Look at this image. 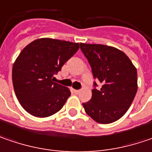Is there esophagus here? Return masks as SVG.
Returning a JSON list of instances; mask_svg holds the SVG:
<instances>
[{"label":"esophagus","mask_w":152,"mask_h":152,"mask_svg":"<svg viewBox=\"0 0 152 152\" xmlns=\"http://www.w3.org/2000/svg\"><path fill=\"white\" fill-rule=\"evenodd\" d=\"M72 92H73L74 94H78L80 93V90H76V89H73V90H72Z\"/></svg>","instance_id":"1"}]
</instances>
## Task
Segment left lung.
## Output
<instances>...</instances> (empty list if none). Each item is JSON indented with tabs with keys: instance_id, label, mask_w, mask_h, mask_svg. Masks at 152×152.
Segmentation results:
<instances>
[{
	"instance_id": "8db88e82",
	"label": "left lung",
	"mask_w": 152,
	"mask_h": 152,
	"mask_svg": "<svg viewBox=\"0 0 152 152\" xmlns=\"http://www.w3.org/2000/svg\"><path fill=\"white\" fill-rule=\"evenodd\" d=\"M80 46L94 77L102 83L99 90H92V99L83 103V108L99 123L115 122L128 111L135 97L137 69L129 57L114 47L87 43Z\"/></svg>"
}]
</instances>
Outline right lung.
I'll use <instances>...</instances> for the list:
<instances>
[{"label": "right lung", "instance_id": "1", "mask_svg": "<svg viewBox=\"0 0 152 152\" xmlns=\"http://www.w3.org/2000/svg\"><path fill=\"white\" fill-rule=\"evenodd\" d=\"M79 48V43L39 38L21 51L12 66V83L17 99L28 113L48 117L62 109L70 91L54 83L53 75Z\"/></svg>", "mask_w": 152, "mask_h": 152}]
</instances>
